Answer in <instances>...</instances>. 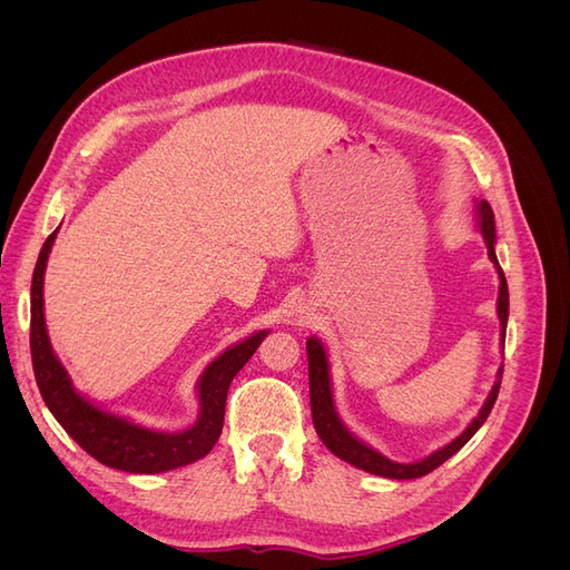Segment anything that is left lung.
I'll use <instances>...</instances> for the list:
<instances>
[{"instance_id":"obj_1","label":"left lung","mask_w":570,"mask_h":570,"mask_svg":"<svg viewBox=\"0 0 570 570\" xmlns=\"http://www.w3.org/2000/svg\"><path fill=\"white\" fill-rule=\"evenodd\" d=\"M475 212H478V228L482 233V239H485L488 245V256L490 262L497 268L499 275V297H497V316H499V325H502V344L507 337V321H509V285L504 278V271L497 262V254H494V243H497V235H494V214H492V206L482 199L475 204ZM306 354H308V396H312V416H314V428L321 438V442L331 450L337 459L347 461L356 469L373 473V475H383V478H392V480H413V478H423L430 471H435L438 465H442L446 459L454 456L461 446L469 442L480 425L485 423V419L490 416V411L497 402V394H499V385H502V373L504 366H499L497 371V383L492 385L490 394L485 404L478 411V416L465 425L463 433L459 438H454L450 444L440 446L438 452H433L430 456L421 459V461H413V463H396L387 456H383L381 452H375L373 446H368L366 442H361L356 435H352L347 425H344L337 416V409L333 402V381H331V364H327V354L323 342L318 337H308L306 340Z\"/></svg>"}]
</instances>
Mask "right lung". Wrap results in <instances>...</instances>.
Wrapping results in <instances>:
<instances>
[{
	"label": "right lung",
	"mask_w": 570,
	"mask_h": 570,
	"mask_svg": "<svg viewBox=\"0 0 570 570\" xmlns=\"http://www.w3.org/2000/svg\"><path fill=\"white\" fill-rule=\"evenodd\" d=\"M57 233L59 228L42 245L30 285L32 371H36L40 394L51 416L92 459L126 473L174 471L209 454L220 438L223 416H226V396L233 377L252 358L268 331H258L243 342L233 344L204 368L197 381L199 416L195 425L180 430V433H161V430H151L124 416H116V413L85 400L73 387L71 375L61 366L59 356L51 350L45 323V271Z\"/></svg>",
	"instance_id": "obj_1"
}]
</instances>
